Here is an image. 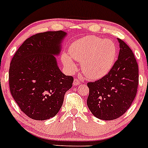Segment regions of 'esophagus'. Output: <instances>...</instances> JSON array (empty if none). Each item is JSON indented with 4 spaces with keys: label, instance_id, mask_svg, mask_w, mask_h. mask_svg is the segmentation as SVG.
Instances as JSON below:
<instances>
[{
    "label": "esophagus",
    "instance_id": "1",
    "mask_svg": "<svg viewBox=\"0 0 148 148\" xmlns=\"http://www.w3.org/2000/svg\"><path fill=\"white\" fill-rule=\"evenodd\" d=\"M81 84V82L79 79L78 78H75V80L73 81V85L74 86H78V85H80Z\"/></svg>",
    "mask_w": 148,
    "mask_h": 148
}]
</instances>
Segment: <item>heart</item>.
Instances as JSON below:
<instances>
[{
	"label": "heart",
	"mask_w": 148,
	"mask_h": 148,
	"mask_svg": "<svg viewBox=\"0 0 148 148\" xmlns=\"http://www.w3.org/2000/svg\"><path fill=\"white\" fill-rule=\"evenodd\" d=\"M116 56V46L112 40L87 35L71 44L68 54L64 53L61 60L70 70L76 68L73 60L82 62L84 74L91 79H98L109 73L115 62Z\"/></svg>",
	"instance_id": "1"
}]
</instances>
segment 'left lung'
Returning <instances> with one entry per match:
<instances>
[{"mask_svg": "<svg viewBox=\"0 0 148 148\" xmlns=\"http://www.w3.org/2000/svg\"><path fill=\"white\" fill-rule=\"evenodd\" d=\"M118 40V60L108 74L87 83L88 108L96 118L106 121L119 118L130 108L138 84V67L134 54L126 43Z\"/></svg>", "mask_w": 148, "mask_h": 148, "instance_id": "1", "label": "left lung"}]
</instances>
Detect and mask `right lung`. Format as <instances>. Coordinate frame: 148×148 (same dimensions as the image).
Returning <instances> with one entry per match:
<instances>
[{"mask_svg":"<svg viewBox=\"0 0 148 148\" xmlns=\"http://www.w3.org/2000/svg\"><path fill=\"white\" fill-rule=\"evenodd\" d=\"M64 31L32 35L21 44L10 63V92L21 111L35 120L49 119L58 113L73 78L60 70L58 56Z\"/></svg>","mask_w":148,"mask_h":148,"instance_id":"1","label":"right lung"}]
</instances>
